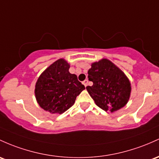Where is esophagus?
I'll list each match as a JSON object with an SVG mask.
<instances>
[{"instance_id": "34e87169", "label": "esophagus", "mask_w": 159, "mask_h": 159, "mask_svg": "<svg viewBox=\"0 0 159 159\" xmlns=\"http://www.w3.org/2000/svg\"><path fill=\"white\" fill-rule=\"evenodd\" d=\"M82 84H83L84 85V86H85V88H86V87L87 86H88V80H84V81H83V82H82Z\"/></svg>"}]
</instances>
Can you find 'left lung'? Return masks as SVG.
I'll return each mask as SVG.
<instances>
[{"instance_id": "1", "label": "left lung", "mask_w": 159, "mask_h": 159, "mask_svg": "<svg viewBox=\"0 0 159 159\" xmlns=\"http://www.w3.org/2000/svg\"><path fill=\"white\" fill-rule=\"evenodd\" d=\"M88 80L93 82L87 90L96 105L104 111L114 112L128 103L131 91L125 73L107 59L91 64Z\"/></svg>"}]
</instances>
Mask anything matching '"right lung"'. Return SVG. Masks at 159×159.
I'll return each mask as SVG.
<instances>
[{
  "instance_id": "add662e5",
  "label": "right lung",
  "mask_w": 159,
  "mask_h": 159,
  "mask_svg": "<svg viewBox=\"0 0 159 159\" xmlns=\"http://www.w3.org/2000/svg\"><path fill=\"white\" fill-rule=\"evenodd\" d=\"M70 66L64 59L51 64L41 73L35 84L38 103L52 114H62L74 105L77 96L85 89L76 75L69 71Z\"/></svg>"
}]
</instances>
